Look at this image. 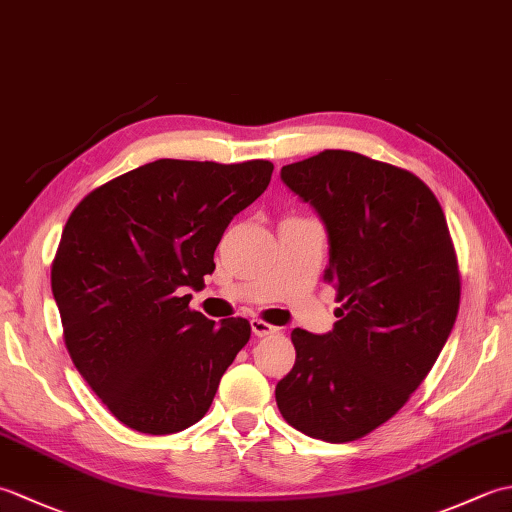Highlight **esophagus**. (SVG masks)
Wrapping results in <instances>:
<instances>
[{"label": "esophagus", "mask_w": 512, "mask_h": 512, "mask_svg": "<svg viewBox=\"0 0 512 512\" xmlns=\"http://www.w3.org/2000/svg\"><path fill=\"white\" fill-rule=\"evenodd\" d=\"M250 330H253L255 336H268V334H275L277 332L275 325H270L266 321H259V319L250 321Z\"/></svg>", "instance_id": "34e87169"}]
</instances>
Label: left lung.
Masks as SVG:
<instances>
[{
	"label": "left lung",
	"mask_w": 512,
	"mask_h": 512,
	"mask_svg": "<svg viewBox=\"0 0 512 512\" xmlns=\"http://www.w3.org/2000/svg\"><path fill=\"white\" fill-rule=\"evenodd\" d=\"M281 182L325 226L323 279L341 308L328 334L292 330L277 407L310 438L352 442L405 405L449 339L460 308L449 226L420 178L354 151L292 162Z\"/></svg>",
	"instance_id": "obj_1"
}]
</instances>
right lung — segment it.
I'll return each mask as SVG.
<instances>
[{"label": "right lung", "mask_w": 512, "mask_h": 512, "mask_svg": "<svg viewBox=\"0 0 512 512\" xmlns=\"http://www.w3.org/2000/svg\"><path fill=\"white\" fill-rule=\"evenodd\" d=\"M273 162L162 158L94 189L72 211L52 295L72 363L129 429L167 436L204 418L246 319L189 310L233 217L268 187Z\"/></svg>", "instance_id": "add662e5"}]
</instances>
